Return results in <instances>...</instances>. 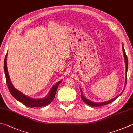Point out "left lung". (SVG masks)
<instances>
[{"mask_svg":"<svg viewBox=\"0 0 133 133\" xmlns=\"http://www.w3.org/2000/svg\"><path fill=\"white\" fill-rule=\"evenodd\" d=\"M123 54H124V60H125V62H126V83H125V87H126V82H127V69H128V59H127V55L126 54V52H125V50H124V48L123 47ZM124 88H125V87H124ZM123 92H122V93H123ZM81 98L82 100L84 101V102L87 104L89 105H90V106H92V107H99V106H103V105H107L108 104H110L112 102H113V101L114 100H115L117 98H118L119 96V95L118 96H117L116 97L113 98L112 100H110V101H105V102H103V103H94V102H92V101H89V100L87 99V98H85L84 96H83L82 95V91H81Z\"/></svg>","mask_w":133,"mask_h":133,"instance_id":"obj_1","label":"left lung"}]
</instances>
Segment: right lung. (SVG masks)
Wrapping results in <instances>:
<instances>
[{"mask_svg":"<svg viewBox=\"0 0 133 133\" xmlns=\"http://www.w3.org/2000/svg\"><path fill=\"white\" fill-rule=\"evenodd\" d=\"M4 70L5 75H6V79L7 87L8 88H9L10 92L11 93V95L15 99L20 101L21 103H22L25 105L29 107L32 108L36 107H43L49 104L54 99V97L55 96L56 92V90L58 89V86L61 82V81H59L52 88V89L50 92H49V93L47 96V97H46L44 98H41V99H33V98H31L26 96L23 95L21 92L17 90L12 86L11 81H10V79L7 68V54L6 55L4 59Z\"/></svg>","mask_w":133,"mask_h":133,"instance_id":"right-lung-1","label":"right lung"}]
</instances>
